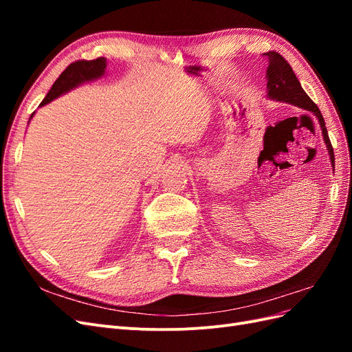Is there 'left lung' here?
<instances>
[{
  "label": "left lung",
  "mask_w": 352,
  "mask_h": 352,
  "mask_svg": "<svg viewBox=\"0 0 352 352\" xmlns=\"http://www.w3.org/2000/svg\"><path fill=\"white\" fill-rule=\"evenodd\" d=\"M264 57L267 60V72H265V80H267V97L274 101L296 105V107L311 111L317 117V120L322 127V135H323L324 144L327 146V153L330 155V163H332V168L335 170L333 148H332V144H330L327 129L324 126V119L320 110H318V107L313 102V100L308 97L305 91L301 88V83L295 76L289 63H287L276 51L265 52Z\"/></svg>",
  "instance_id": "left-lung-1"
}]
</instances>
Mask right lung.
<instances>
[{"mask_svg": "<svg viewBox=\"0 0 352 352\" xmlns=\"http://www.w3.org/2000/svg\"><path fill=\"white\" fill-rule=\"evenodd\" d=\"M105 67H107V60L104 57L91 60V61L79 60V61L72 63V65L60 74V78L54 82V85H52V88L45 95V98L39 104V107L51 102L52 100L58 98L60 95L69 92L70 89H74L85 82L100 79L101 76H104ZM32 117H34V114L30 116V119Z\"/></svg>", "mask_w": 352, "mask_h": 352, "instance_id": "obj_1", "label": "right lung"}]
</instances>
